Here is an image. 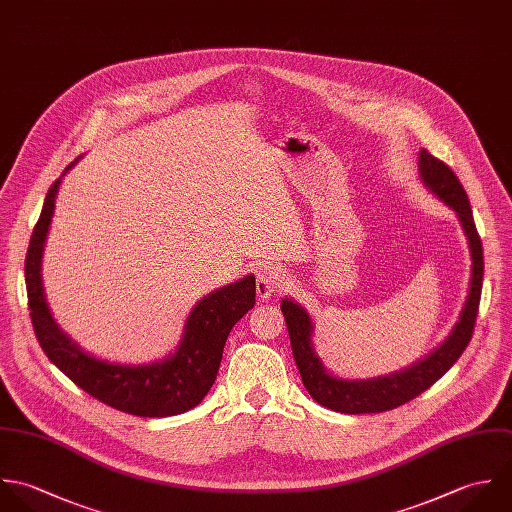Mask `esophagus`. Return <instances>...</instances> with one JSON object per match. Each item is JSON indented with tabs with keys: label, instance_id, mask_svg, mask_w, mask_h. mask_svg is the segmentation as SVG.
Segmentation results:
<instances>
[{
	"label": "esophagus",
	"instance_id": "34e87169",
	"mask_svg": "<svg viewBox=\"0 0 512 512\" xmlns=\"http://www.w3.org/2000/svg\"><path fill=\"white\" fill-rule=\"evenodd\" d=\"M287 283L289 275H285V271L275 267H263L257 271V297L267 301L273 297V293L285 289Z\"/></svg>",
	"mask_w": 512,
	"mask_h": 512
}]
</instances>
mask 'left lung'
Instances as JSON below:
<instances>
[{"mask_svg": "<svg viewBox=\"0 0 512 512\" xmlns=\"http://www.w3.org/2000/svg\"><path fill=\"white\" fill-rule=\"evenodd\" d=\"M419 180L421 184L443 204L449 205L463 227L471 253V281L465 305L459 312V320L453 324L447 338L433 348L427 356L413 362L408 368L366 380L340 378L326 370L320 356L314 350V324L307 312L293 299H283L281 310L287 320L293 356L299 366L303 384L310 398L332 411L340 413H380L408 404L415 396L431 388L463 354L467 348L481 301L483 289V245L473 221L469 198L453 174V170L431 156L427 150H419Z\"/></svg>", "mask_w": 512, "mask_h": 512, "instance_id": "1", "label": "left lung"}]
</instances>
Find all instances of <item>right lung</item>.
Masks as SVG:
<instances>
[{
  "label": "right lung",
  "mask_w": 512,
  "mask_h": 512,
  "mask_svg": "<svg viewBox=\"0 0 512 512\" xmlns=\"http://www.w3.org/2000/svg\"><path fill=\"white\" fill-rule=\"evenodd\" d=\"M49 188L25 257V285L35 336L47 358L79 388L110 408L140 417H168L196 408L215 382L225 340L239 318L255 307V277L247 275L211 291L190 310L180 344L148 364H120L81 348L53 318L41 265L63 176Z\"/></svg>",
  "instance_id": "1"
}]
</instances>
